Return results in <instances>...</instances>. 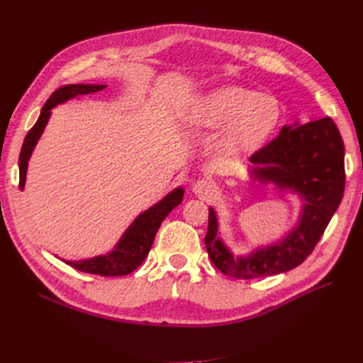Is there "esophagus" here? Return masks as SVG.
Masks as SVG:
<instances>
[{
  "label": "esophagus",
  "mask_w": 363,
  "mask_h": 363,
  "mask_svg": "<svg viewBox=\"0 0 363 363\" xmlns=\"http://www.w3.org/2000/svg\"><path fill=\"white\" fill-rule=\"evenodd\" d=\"M192 191H194L195 195H199V196H203V199H206V196H208V195L213 192V184L208 182V180H204V179L196 180L194 183V186H192Z\"/></svg>",
  "instance_id": "1"
}]
</instances>
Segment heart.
<instances>
[{
  "instance_id": "heart-1",
  "label": "heart",
  "mask_w": 363,
  "mask_h": 363,
  "mask_svg": "<svg viewBox=\"0 0 363 363\" xmlns=\"http://www.w3.org/2000/svg\"><path fill=\"white\" fill-rule=\"evenodd\" d=\"M281 118L283 111L276 98L238 84L207 92L186 111V121L192 127H224L218 148L230 159H245L262 151L277 133Z\"/></svg>"
}]
</instances>
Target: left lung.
<instances>
[{"instance_id":"1","label":"left lung","mask_w":363,"mask_h":363,"mask_svg":"<svg viewBox=\"0 0 363 363\" xmlns=\"http://www.w3.org/2000/svg\"><path fill=\"white\" fill-rule=\"evenodd\" d=\"M344 142L332 118L284 125L279 136L251 156V177L274 183L303 200L300 221L280 242L248 256H235L218 238V219L208 208L206 250L225 276L248 280L289 271L306 260L340 204L345 188Z\"/></svg>"}]
</instances>
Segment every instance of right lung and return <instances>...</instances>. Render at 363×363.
Returning <instances> with one entry per match:
<instances>
[{
    "mask_svg": "<svg viewBox=\"0 0 363 363\" xmlns=\"http://www.w3.org/2000/svg\"><path fill=\"white\" fill-rule=\"evenodd\" d=\"M106 84H67L62 86L56 92H52L51 96L47 100L45 106L42 107L40 115L36 121V124L30 128L27 133L23 148H21L19 155V189L23 191L26 186V175L28 160L33 150H35L40 135L43 133L48 119L51 116V108L57 104L71 100L79 95L95 94L98 91L104 89ZM183 188L174 189L169 192L163 200L157 204L150 207L148 211L142 212L130 227L125 230L123 238L115 248L103 256H96L92 259L84 260H63L67 265L72 267L77 271L96 274V276H106V277H116V276H127V274L133 272L142 262L148 256L150 248L152 245V240L157 233V230L164 218L177 207L183 200Z\"/></svg>",
    "mask_w": 363,
    "mask_h": 363,
    "instance_id": "right-lung-1",
    "label": "right lung"
}]
</instances>
